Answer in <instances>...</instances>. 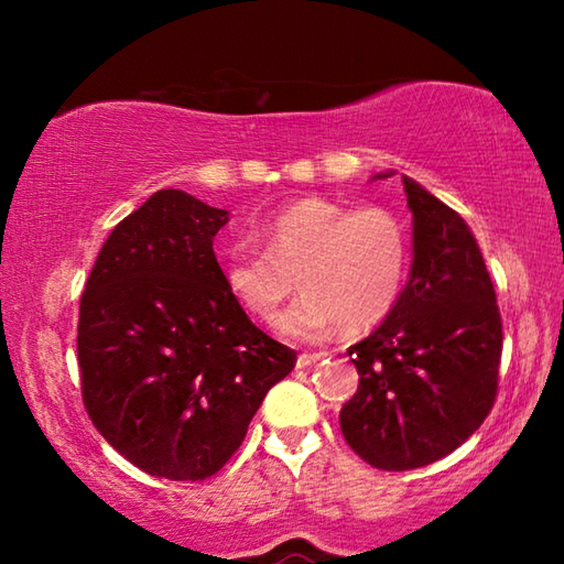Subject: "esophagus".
<instances>
[{"label": "esophagus", "mask_w": 564, "mask_h": 564, "mask_svg": "<svg viewBox=\"0 0 564 564\" xmlns=\"http://www.w3.org/2000/svg\"><path fill=\"white\" fill-rule=\"evenodd\" d=\"M326 356H328V352H301L299 360H295V368H311V366H316V362H321Z\"/></svg>", "instance_id": "obj_1"}]
</instances>
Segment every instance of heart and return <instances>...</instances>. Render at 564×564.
Listing matches in <instances>:
<instances>
[{"instance_id":"obj_1","label":"heart","mask_w":564,"mask_h":564,"mask_svg":"<svg viewBox=\"0 0 564 564\" xmlns=\"http://www.w3.org/2000/svg\"><path fill=\"white\" fill-rule=\"evenodd\" d=\"M265 246L234 243L221 253L226 291L248 316L271 323L299 279L303 295L279 318L293 340L378 326L403 291L410 243L405 226L386 208H350L303 198L263 221Z\"/></svg>"}]
</instances>
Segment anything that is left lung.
<instances>
[{
    "label": "left lung",
    "mask_w": 564,
    "mask_h": 564,
    "mask_svg": "<svg viewBox=\"0 0 564 564\" xmlns=\"http://www.w3.org/2000/svg\"><path fill=\"white\" fill-rule=\"evenodd\" d=\"M403 188L413 263L393 311L348 348L360 380L340 410L352 451L395 473L441 460L482 425L502 352L500 308L470 226L410 176Z\"/></svg>",
    "instance_id": "1"
}]
</instances>
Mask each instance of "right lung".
I'll return each mask as SVG.
<instances>
[{"label":"right lung","mask_w":564,"mask_h":564,"mask_svg":"<svg viewBox=\"0 0 564 564\" xmlns=\"http://www.w3.org/2000/svg\"><path fill=\"white\" fill-rule=\"evenodd\" d=\"M226 224V208L161 188L113 228L82 293L76 350L91 423L166 480L221 470L295 366V350L226 291L214 253Z\"/></svg>","instance_id":"1"}]
</instances>
